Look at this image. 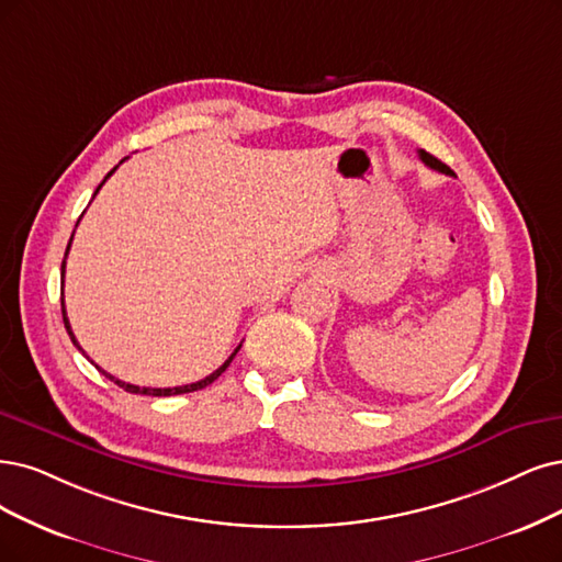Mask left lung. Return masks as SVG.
I'll return each mask as SVG.
<instances>
[{
  "label": "left lung",
  "instance_id": "obj_1",
  "mask_svg": "<svg viewBox=\"0 0 562 562\" xmlns=\"http://www.w3.org/2000/svg\"><path fill=\"white\" fill-rule=\"evenodd\" d=\"M419 157H422V161H424L426 166H430V169L440 171V173H447V176H453V171L449 169V166H447V164H442L438 157H432L430 153H426V150H419Z\"/></svg>",
  "mask_w": 562,
  "mask_h": 562
}]
</instances>
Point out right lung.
<instances>
[{
	"mask_svg": "<svg viewBox=\"0 0 562 562\" xmlns=\"http://www.w3.org/2000/svg\"><path fill=\"white\" fill-rule=\"evenodd\" d=\"M115 169H117V166H115ZM113 169V171H115ZM113 171L109 173V176H113ZM106 176V178H109ZM106 178H103V182H106ZM101 182V184H103ZM101 184L97 187V192L101 190ZM94 192V194H97ZM71 240H74V236H71ZM71 240H69V245H67V255H69V247H71ZM67 255H65V261H61V286H65V263H67ZM61 319H65V328H67V334H69V338H71V342L80 349V345H78V340H76V336H74V330H71V324H69V319H67V310H65V299H61ZM238 349H240V345L234 349V355L232 357H228L215 372H211V375H207V378H203V380H199V382H194V384H184V386H173V389H150V386H136V384H127V382H122V380H115L113 375H109V372H103L99 366V370L103 372V375H106L111 382H115L117 386H122L124 391H130V393H140V396H178V393H192V391H199V389H205L207 384H213L220 375H222V372L228 368V363H232L234 361V357L238 355ZM82 351V349H80Z\"/></svg>",
	"mask_w": 562,
	"mask_h": 562,
	"instance_id": "add662e5",
	"label": "right lung"
}]
</instances>
